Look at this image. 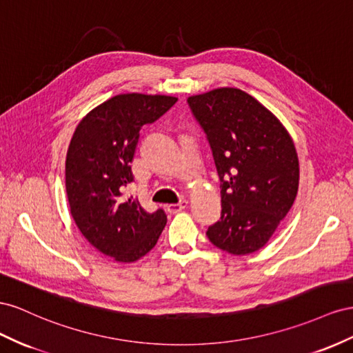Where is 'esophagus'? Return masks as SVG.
<instances>
[{
    "label": "esophagus",
    "mask_w": 353,
    "mask_h": 353,
    "mask_svg": "<svg viewBox=\"0 0 353 353\" xmlns=\"http://www.w3.org/2000/svg\"><path fill=\"white\" fill-rule=\"evenodd\" d=\"M188 207V201L186 199H182L180 201V203H177V204H168L167 205V210H168V213H179V211H182L183 208H186Z\"/></svg>",
    "instance_id": "1"
}]
</instances>
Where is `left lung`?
<instances>
[{"label":"left lung","mask_w":353,"mask_h":353,"mask_svg":"<svg viewBox=\"0 0 353 353\" xmlns=\"http://www.w3.org/2000/svg\"><path fill=\"white\" fill-rule=\"evenodd\" d=\"M220 179V220L207 230L217 248L235 256L263 247L293 205L299 158L279 119L239 88L190 96Z\"/></svg>","instance_id":"1"}]
</instances>
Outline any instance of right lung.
<instances>
[{"label":"right lung","mask_w":353,"mask_h":353,"mask_svg":"<svg viewBox=\"0 0 353 353\" xmlns=\"http://www.w3.org/2000/svg\"><path fill=\"white\" fill-rule=\"evenodd\" d=\"M177 102L171 96L118 94L88 112L66 154V194L79 232L100 253L130 263L149 253L167 223L163 208L149 213L125 198L140 130Z\"/></svg>","instance_id":"obj_1"}]
</instances>
